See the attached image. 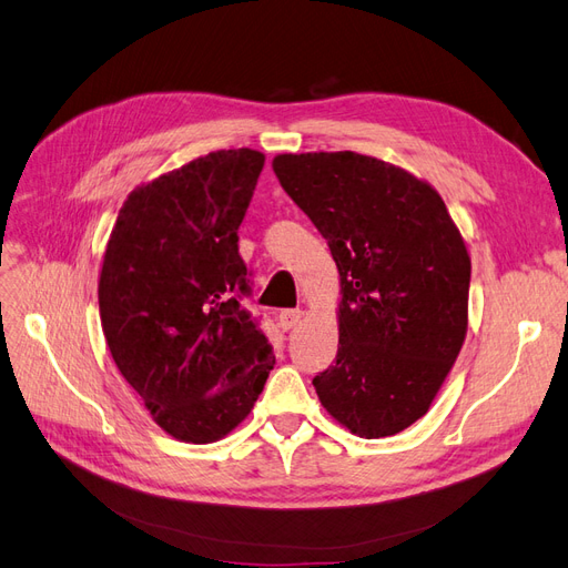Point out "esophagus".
Returning <instances> with one entry per match:
<instances>
[{"label": "esophagus", "mask_w": 568, "mask_h": 568, "mask_svg": "<svg viewBox=\"0 0 568 568\" xmlns=\"http://www.w3.org/2000/svg\"><path fill=\"white\" fill-rule=\"evenodd\" d=\"M301 317H303L301 307H286V311H282V313L277 315L282 329H291V326H296V324L301 322Z\"/></svg>", "instance_id": "1"}]
</instances>
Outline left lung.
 <instances>
[{"instance_id": "left-lung-1", "label": "left lung", "mask_w": 568, "mask_h": 568, "mask_svg": "<svg viewBox=\"0 0 568 568\" xmlns=\"http://www.w3.org/2000/svg\"><path fill=\"white\" fill-rule=\"evenodd\" d=\"M274 175L341 274L336 363L313 384L363 438L426 415L467 336L471 263L436 189L355 151L282 153Z\"/></svg>"}]
</instances>
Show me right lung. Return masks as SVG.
<instances>
[{
    "mask_svg": "<svg viewBox=\"0 0 568 568\" xmlns=\"http://www.w3.org/2000/svg\"><path fill=\"white\" fill-rule=\"evenodd\" d=\"M265 156L213 151L128 196L99 277V313L120 374L163 432L213 443L242 424L274 367L242 301L239 255Z\"/></svg>",
    "mask_w": 568,
    "mask_h": 568,
    "instance_id": "obj_1",
    "label": "right lung"
}]
</instances>
